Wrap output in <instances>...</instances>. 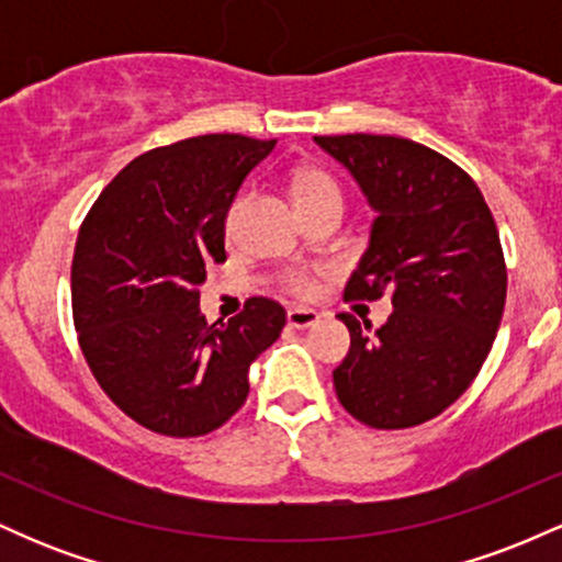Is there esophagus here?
<instances>
[{
    "label": "esophagus",
    "instance_id": "1",
    "mask_svg": "<svg viewBox=\"0 0 562 562\" xmlns=\"http://www.w3.org/2000/svg\"><path fill=\"white\" fill-rule=\"evenodd\" d=\"M319 314L314 308H303V306H293L288 308V325L295 327V330H306V327L317 325Z\"/></svg>",
    "mask_w": 562,
    "mask_h": 562
}]
</instances>
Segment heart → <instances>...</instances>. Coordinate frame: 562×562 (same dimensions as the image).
Listing matches in <instances>:
<instances>
[{"instance_id": "heart-1", "label": "heart", "mask_w": 562, "mask_h": 562, "mask_svg": "<svg viewBox=\"0 0 562 562\" xmlns=\"http://www.w3.org/2000/svg\"><path fill=\"white\" fill-rule=\"evenodd\" d=\"M290 190H293V200L299 205V211L308 209V205L319 203L325 195H333L338 192V184L333 182L330 173H325L317 166H299L290 177ZM243 205H245V195H237L232 203L227 205V214H224V235L232 237L237 232V224H240V214H243ZM312 277L303 274V272H293L288 274V288L293 293H308L312 290Z\"/></svg>"}]
</instances>
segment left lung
<instances>
[{"label": "left lung", "instance_id": "1", "mask_svg": "<svg viewBox=\"0 0 562 562\" xmlns=\"http://www.w3.org/2000/svg\"><path fill=\"white\" fill-rule=\"evenodd\" d=\"M314 142L346 166L375 211L346 299L389 290L383 327L338 314L351 348L333 383L359 423L398 430L454 404L492 351L507 295L499 232L479 184L441 153L404 137L340 134Z\"/></svg>", "mask_w": 562, "mask_h": 562}]
</instances>
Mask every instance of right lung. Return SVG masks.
I'll use <instances>...</instances> for the list:
<instances>
[{
  "label": "right lung",
  "mask_w": 562,
  "mask_h": 562,
  "mask_svg": "<svg viewBox=\"0 0 562 562\" xmlns=\"http://www.w3.org/2000/svg\"><path fill=\"white\" fill-rule=\"evenodd\" d=\"M277 139L205 134L134 158L76 237L74 325L89 370L134 423L205 436L248 398V370L280 338L285 308L245 301L209 325L200 285L227 261L224 214Z\"/></svg>",
  "instance_id": "1"
}]
</instances>
